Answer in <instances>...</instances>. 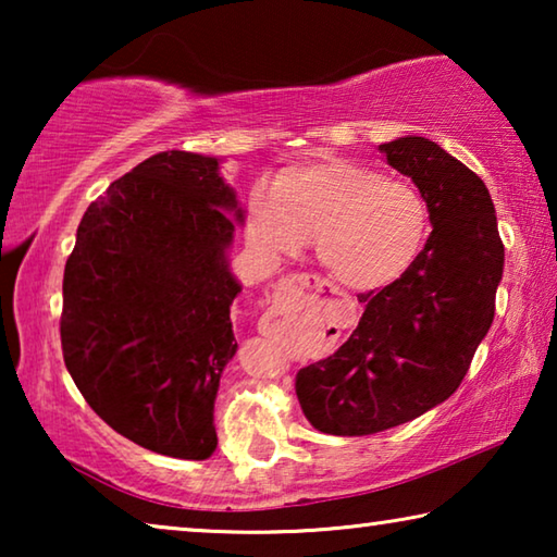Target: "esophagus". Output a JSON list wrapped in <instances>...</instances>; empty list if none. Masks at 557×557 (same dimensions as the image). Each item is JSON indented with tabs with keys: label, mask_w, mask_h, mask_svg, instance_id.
<instances>
[{
	"label": "esophagus",
	"mask_w": 557,
	"mask_h": 557,
	"mask_svg": "<svg viewBox=\"0 0 557 557\" xmlns=\"http://www.w3.org/2000/svg\"><path fill=\"white\" fill-rule=\"evenodd\" d=\"M329 287V282H324L322 277L309 275V272H301V275H289L277 285L280 295H292V292H322Z\"/></svg>",
	"instance_id": "34e87169"
}]
</instances>
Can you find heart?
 Returning a JSON list of instances; mask_svg holds the SVG:
<instances>
[{"instance_id": "1", "label": "heart", "mask_w": 557, "mask_h": 557, "mask_svg": "<svg viewBox=\"0 0 557 557\" xmlns=\"http://www.w3.org/2000/svg\"><path fill=\"white\" fill-rule=\"evenodd\" d=\"M245 231L265 252H295L314 238L329 275L351 289L391 285L408 270L430 231L420 188L346 157H314L256 188Z\"/></svg>"}]
</instances>
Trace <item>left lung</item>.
Listing matches in <instances>:
<instances>
[{
    "label": "left lung",
    "instance_id": "8db88e82",
    "mask_svg": "<svg viewBox=\"0 0 557 557\" xmlns=\"http://www.w3.org/2000/svg\"><path fill=\"white\" fill-rule=\"evenodd\" d=\"M430 209L432 233L403 275L358 297L366 309L336 351L299 369L297 400L326 435H373L435 408L459 388L494 322L504 243L484 186L440 145H381Z\"/></svg>",
    "mask_w": 557,
    "mask_h": 557
}]
</instances>
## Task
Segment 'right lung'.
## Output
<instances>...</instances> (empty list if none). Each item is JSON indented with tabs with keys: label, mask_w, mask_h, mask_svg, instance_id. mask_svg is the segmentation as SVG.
<instances>
[{
	"label": "right lung",
	"mask_w": 557,
	"mask_h": 557,
	"mask_svg": "<svg viewBox=\"0 0 557 557\" xmlns=\"http://www.w3.org/2000/svg\"><path fill=\"white\" fill-rule=\"evenodd\" d=\"M243 211L219 159L159 152L88 206L65 260L61 348L83 398L135 445L206 459L235 348L225 250Z\"/></svg>",
	"instance_id": "right-lung-1"
}]
</instances>
